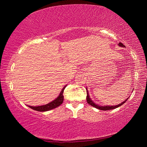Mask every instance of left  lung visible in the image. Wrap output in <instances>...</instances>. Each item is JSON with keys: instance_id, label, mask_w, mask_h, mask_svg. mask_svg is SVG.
<instances>
[{"instance_id": "obj_1", "label": "left lung", "mask_w": 147, "mask_h": 147, "mask_svg": "<svg viewBox=\"0 0 147 147\" xmlns=\"http://www.w3.org/2000/svg\"><path fill=\"white\" fill-rule=\"evenodd\" d=\"M118 45L119 47H124V45H123V43H119L118 44ZM86 91H87V96H86V99H87V102H88V103L89 104H90L91 106H93L94 108H97L98 109H100V110H104V111H106V110H109V109H115L117 108H118V107L121 106L123 105V104L126 102V100H128V98H127L126 99V100L123 101V102L118 104V105H115V106H100V105H98V104L94 103V102L91 100L90 96H89V93H88V89L86 88Z\"/></svg>"}]
</instances>
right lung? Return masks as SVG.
Here are the masks:
<instances>
[{
  "label": "right lung",
  "instance_id": "obj_1",
  "mask_svg": "<svg viewBox=\"0 0 147 147\" xmlns=\"http://www.w3.org/2000/svg\"><path fill=\"white\" fill-rule=\"evenodd\" d=\"M66 86H64L63 89H61L60 93L58 95V97L56 99H54L51 102L48 103L47 104H45L43 106H28L29 108H30L32 109H34V110L38 111H47L51 110V109H54L60 106L61 104L63 103V91L65 88Z\"/></svg>",
  "mask_w": 147,
  "mask_h": 147
}]
</instances>
